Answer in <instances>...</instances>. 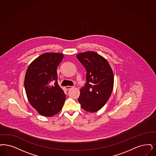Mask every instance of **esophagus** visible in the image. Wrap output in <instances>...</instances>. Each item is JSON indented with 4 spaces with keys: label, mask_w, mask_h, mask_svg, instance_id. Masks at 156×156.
<instances>
[{
    "label": "esophagus",
    "mask_w": 156,
    "mask_h": 156,
    "mask_svg": "<svg viewBox=\"0 0 156 156\" xmlns=\"http://www.w3.org/2000/svg\"><path fill=\"white\" fill-rule=\"evenodd\" d=\"M72 87H73L69 86H68L65 87V89H66V90H70V89L72 88Z\"/></svg>",
    "instance_id": "esophagus-1"
}]
</instances>
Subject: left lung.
I'll list each match as a JSON object with an SVG mask.
<instances>
[{
  "label": "left lung",
  "mask_w": 156,
  "mask_h": 156,
  "mask_svg": "<svg viewBox=\"0 0 156 156\" xmlns=\"http://www.w3.org/2000/svg\"><path fill=\"white\" fill-rule=\"evenodd\" d=\"M76 57L87 71L86 83L80 89L78 101L81 109L96 112L111 95L114 84L113 70L108 61L97 52H80Z\"/></svg>",
  "instance_id": "8db88e82"
}]
</instances>
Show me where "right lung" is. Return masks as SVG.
Listing matches in <instances>:
<instances>
[{
    "mask_svg": "<svg viewBox=\"0 0 156 156\" xmlns=\"http://www.w3.org/2000/svg\"><path fill=\"white\" fill-rule=\"evenodd\" d=\"M64 58L58 52H46L34 60L27 70L24 86L29 103L41 115L60 112L66 95L58 84L57 68Z\"/></svg>",
    "mask_w": 156,
    "mask_h": 156,
    "instance_id": "obj_1",
    "label": "right lung"
}]
</instances>
